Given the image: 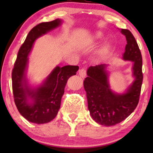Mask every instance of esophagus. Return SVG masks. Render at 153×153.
Segmentation results:
<instances>
[{
	"label": "esophagus",
	"mask_w": 153,
	"mask_h": 153,
	"mask_svg": "<svg viewBox=\"0 0 153 153\" xmlns=\"http://www.w3.org/2000/svg\"><path fill=\"white\" fill-rule=\"evenodd\" d=\"M79 75H80V77L82 78H85L86 76V70L85 68H82L79 71Z\"/></svg>",
	"instance_id": "esophagus-1"
}]
</instances>
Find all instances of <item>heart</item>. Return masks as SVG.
Masks as SVG:
<instances>
[{
  "mask_svg": "<svg viewBox=\"0 0 153 153\" xmlns=\"http://www.w3.org/2000/svg\"><path fill=\"white\" fill-rule=\"evenodd\" d=\"M101 37H102V34L101 33H97V34H96V36H95V38L96 39H101Z\"/></svg>",
  "mask_w": 153,
  "mask_h": 153,
  "instance_id": "b5f03b06",
  "label": "heart"
}]
</instances>
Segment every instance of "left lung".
<instances>
[{
    "mask_svg": "<svg viewBox=\"0 0 153 153\" xmlns=\"http://www.w3.org/2000/svg\"><path fill=\"white\" fill-rule=\"evenodd\" d=\"M127 45L123 59L134 62L135 80L126 94H116L111 91L105 65L91 66L83 82L86 91L88 108L94 120L103 126H114L122 122L134 111L140 100L143 80V57L134 36L128 29H122Z\"/></svg>",
    "mask_w": 153,
    "mask_h": 153,
    "instance_id": "obj_1",
    "label": "left lung"
}]
</instances>
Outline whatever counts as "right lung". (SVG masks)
Segmentation results:
<instances>
[{
	"label": "right lung",
	"instance_id": "1",
	"mask_svg": "<svg viewBox=\"0 0 153 153\" xmlns=\"http://www.w3.org/2000/svg\"><path fill=\"white\" fill-rule=\"evenodd\" d=\"M60 20L56 19L40 23L32 28L19 49L12 71V88L15 104L19 113L30 122L45 124L57 116L68 80L76 75L78 71V66L66 65L62 68L57 66L43 85L36 90L31 91L26 85L24 73L27 65V57L33 43L39 36L60 25ZM28 97L33 100L31 104L27 102Z\"/></svg>",
	"mask_w": 153,
	"mask_h": 153
}]
</instances>
